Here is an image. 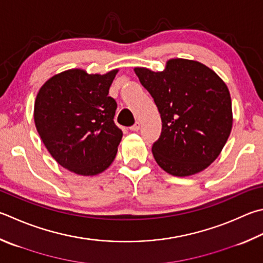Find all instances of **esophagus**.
I'll return each mask as SVG.
<instances>
[{"instance_id":"esophagus-1","label":"esophagus","mask_w":263,"mask_h":263,"mask_svg":"<svg viewBox=\"0 0 263 263\" xmlns=\"http://www.w3.org/2000/svg\"><path fill=\"white\" fill-rule=\"evenodd\" d=\"M140 125H141V124L139 123V122H136V124H135V125H132L131 127H130V130L131 131H139L140 130Z\"/></svg>"}]
</instances>
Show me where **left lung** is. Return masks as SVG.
<instances>
[{"instance_id": "obj_1", "label": "left lung", "mask_w": 263, "mask_h": 263, "mask_svg": "<svg viewBox=\"0 0 263 263\" xmlns=\"http://www.w3.org/2000/svg\"><path fill=\"white\" fill-rule=\"evenodd\" d=\"M135 72L161 115V136L152 146L157 164L177 177L206 169L232 128L227 85L208 66L184 59L168 61L161 72L145 68Z\"/></svg>"}]
</instances>
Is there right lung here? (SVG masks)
I'll return each mask as SVG.
<instances>
[{"instance_id": "right-lung-1", "label": "right lung", "mask_w": 263, "mask_h": 263, "mask_svg": "<svg viewBox=\"0 0 263 263\" xmlns=\"http://www.w3.org/2000/svg\"><path fill=\"white\" fill-rule=\"evenodd\" d=\"M117 72L68 70L36 95L34 122L41 140L57 163L74 174L102 173L117 154L123 132L114 122L117 103L108 95Z\"/></svg>"}]
</instances>
